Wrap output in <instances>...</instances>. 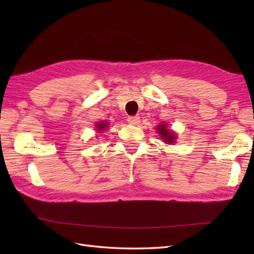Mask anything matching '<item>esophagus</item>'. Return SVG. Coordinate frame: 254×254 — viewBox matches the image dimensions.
Here are the masks:
<instances>
[{
  "mask_svg": "<svg viewBox=\"0 0 254 254\" xmlns=\"http://www.w3.org/2000/svg\"><path fill=\"white\" fill-rule=\"evenodd\" d=\"M127 122L132 124V126H136V124L139 123V117L138 116H133V117H128Z\"/></svg>",
  "mask_w": 254,
  "mask_h": 254,
  "instance_id": "34e87169",
  "label": "esophagus"
}]
</instances>
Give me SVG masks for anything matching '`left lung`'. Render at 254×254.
<instances>
[{"instance_id":"8db88e82","label":"left lung","mask_w":254,"mask_h":254,"mask_svg":"<svg viewBox=\"0 0 254 254\" xmlns=\"http://www.w3.org/2000/svg\"><path fill=\"white\" fill-rule=\"evenodd\" d=\"M157 132H158V134L160 135L161 139H164V142H166V144L175 143L176 134L172 132V131L168 130L165 123H161L160 126L157 127Z\"/></svg>"}]
</instances>
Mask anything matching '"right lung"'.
Returning <instances> with one entry per match:
<instances>
[{
	"instance_id": "obj_1",
	"label": "right lung",
	"mask_w": 254,
	"mask_h": 254,
	"mask_svg": "<svg viewBox=\"0 0 254 254\" xmlns=\"http://www.w3.org/2000/svg\"><path fill=\"white\" fill-rule=\"evenodd\" d=\"M108 127V122H105V121H102V122L97 123V126H96L97 130H98L99 132H101V131L106 130V127Z\"/></svg>"
}]
</instances>
